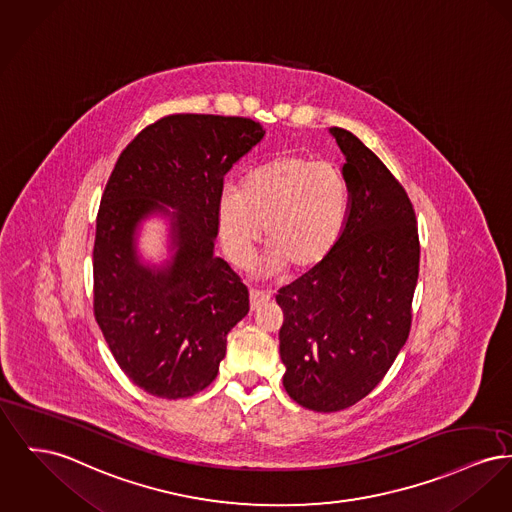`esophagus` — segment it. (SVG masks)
Instances as JSON below:
<instances>
[{
	"instance_id": "obj_1",
	"label": "esophagus",
	"mask_w": 512,
	"mask_h": 512,
	"mask_svg": "<svg viewBox=\"0 0 512 512\" xmlns=\"http://www.w3.org/2000/svg\"><path fill=\"white\" fill-rule=\"evenodd\" d=\"M271 300V294L269 292H265V290H257V288H253L251 292H249V301H251V309L255 311V309H259L263 303H267V301Z\"/></svg>"
}]
</instances>
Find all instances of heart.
I'll list each match as a JSON object with an SVG mask.
<instances>
[{
	"mask_svg": "<svg viewBox=\"0 0 512 512\" xmlns=\"http://www.w3.org/2000/svg\"><path fill=\"white\" fill-rule=\"evenodd\" d=\"M348 183L340 168L317 156L288 152L251 170L241 191L226 187L216 205L228 259L247 267L265 226L269 272H307L323 265L342 236Z\"/></svg>",
	"mask_w": 512,
	"mask_h": 512,
	"instance_id": "b5f03b06",
	"label": "heart"
}]
</instances>
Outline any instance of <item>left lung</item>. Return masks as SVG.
Returning a JSON list of instances; mask_svg holds the SVG:
<instances>
[{"mask_svg": "<svg viewBox=\"0 0 512 512\" xmlns=\"http://www.w3.org/2000/svg\"><path fill=\"white\" fill-rule=\"evenodd\" d=\"M346 156L348 212L329 259L280 288L284 389L313 412H338L373 391L408 340L420 272L416 212L360 139L331 127Z\"/></svg>", "mask_w": 512, "mask_h": 512, "instance_id": "8db88e82", "label": "left lung"}]
</instances>
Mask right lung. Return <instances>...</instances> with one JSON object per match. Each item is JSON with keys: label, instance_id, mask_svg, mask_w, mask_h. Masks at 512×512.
<instances>
[{"label": "right lung", "instance_id": "1", "mask_svg": "<svg viewBox=\"0 0 512 512\" xmlns=\"http://www.w3.org/2000/svg\"><path fill=\"white\" fill-rule=\"evenodd\" d=\"M265 137L247 118L174 114L145 127L106 183L92 251L94 317L121 371L158 398L207 389L226 336L249 311V292L214 255L224 176ZM171 220L162 268L136 253L143 219Z\"/></svg>", "mask_w": 512, "mask_h": 512}]
</instances>
